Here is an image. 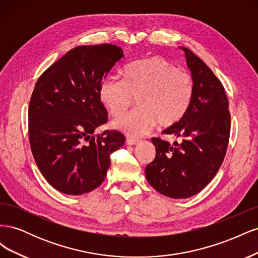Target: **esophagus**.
I'll list each match as a JSON object with an SVG mask.
<instances>
[{"label":"esophagus","instance_id":"esophagus-1","mask_svg":"<svg viewBox=\"0 0 258 258\" xmlns=\"http://www.w3.org/2000/svg\"><path fill=\"white\" fill-rule=\"evenodd\" d=\"M140 142V140H137V139H131V138H128L126 140V144L127 145H130V146H134V145H138Z\"/></svg>","mask_w":258,"mask_h":258}]
</instances>
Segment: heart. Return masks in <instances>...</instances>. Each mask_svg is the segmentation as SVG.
Instances as JSON below:
<instances>
[{
	"label": "heart",
	"mask_w": 258,
	"mask_h": 258,
	"mask_svg": "<svg viewBox=\"0 0 258 258\" xmlns=\"http://www.w3.org/2000/svg\"><path fill=\"white\" fill-rule=\"evenodd\" d=\"M194 81L169 61L151 57L124 68L122 80L108 77L99 87L101 103L114 117L126 112L138 100L136 111L116 119L113 126L131 137L148 134L158 122L172 126L191 104Z\"/></svg>",
	"instance_id": "heart-1"
}]
</instances>
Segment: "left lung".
<instances>
[{
  "label": "left lung",
  "mask_w": 258,
  "mask_h": 258,
  "mask_svg": "<svg viewBox=\"0 0 258 258\" xmlns=\"http://www.w3.org/2000/svg\"><path fill=\"white\" fill-rule=\"evenodd\" d=\"M194 81V98L183 118L166 135L183 138L182 143L153 138L155 159L146 166L148 183L174 199L189 198L212 181L225 158L230 135L229 103L220 80L191 50L179 47Z\"/></svg>",
  "instance_id": "1"
}]
</instances>
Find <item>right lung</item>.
<instances>
[{"mask_svg":"<svg viewBox=\"0 0 258 258\" xmlns=\"http://www.w3.org/2000/svg\"><path fill=\"white\" fill-rule=\"evenodd\" d=\"M123 57L112 44L79 46L37 80L29 104V140L41 173L67 195L89 192L102 184L113 152L126 138L116 130L93 136L107 121L99 87Z\"/></svg>","mask_w":258,"mask_h":258,"instance_id":"obj_1","label":"right lung"}]
</instances>
